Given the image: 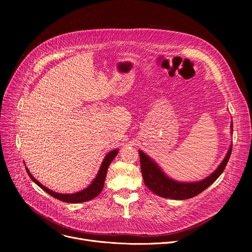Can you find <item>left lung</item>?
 Returning a JSON list of instances; mask_svg holds the SVG:
<instances>
[{
	"label": "left lung",
	"instance_id": "1",
	"mask_svg": "<svg viewBox=\"0 0 252 252\" xmlns=\"http://www.w3.org/2000/svg\"><path fill=\"white\" fill-rule=\"evenodd\" d=\"M232 128V125H231ZM232 130V129H231ZM232 151V146H230L227 155L223 161L220 163L219 168L211 173L208 177L201 182L197 183H177L173 179L168 178L160 168L146 154H143L141 151H138L139 160H140V168L143 181H145L146 186L151 189L154 193L171 199H188L191 198L204 189H206L210 185H212L219 176L223 172L228 159L230 158Z\"/></svg>",
	"mask_w": 252,
	"mask_h": 252
}]
</instances>
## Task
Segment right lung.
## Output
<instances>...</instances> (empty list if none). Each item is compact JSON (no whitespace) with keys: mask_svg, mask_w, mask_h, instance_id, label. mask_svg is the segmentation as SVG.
I'll use <instances>...</instances> for the list:
<instances>
[{"mask_svg":"<svg viewBox=\"0 0 252 252\" xmlns=\"http://www.w3.org/2000/svg\"><path fill=\"white\" fill-rule=\"evenodd\" d=\"M118 155V150H115V151H112L111 153H109L106 155V157L104 158L102 163H101V166L98 170V173L96 175V177L94 179V182L92 183V185L87 188L86 189L82 190V191H79L77 193H73V194H61V193H58V192H55L49 189H47L46 187H44L43 185H41L37 179H35L29 171L28 168L27 169V172L29 174V176L31 177L32 181L37 184L43 190H45L46 192H48L50 195L54 196L55 198L59 199V200H62L63 202H68V203H80V202H85V201H89L93 198H94L96 195H98L102 189H103V185H104V179H105V176H106V171H107V168H109L111 162L113 161V159L117 157Z\"/></svg>","mask_w":252,"mask_h":252,"instance_id":"1","label":"right lung"}]
</instances>
